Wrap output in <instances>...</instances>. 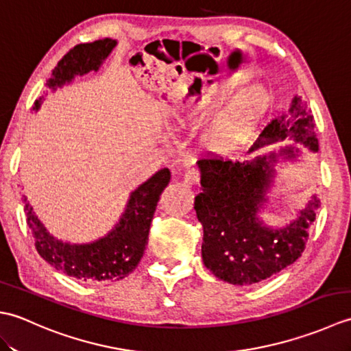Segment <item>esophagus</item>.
I'll use <instances>...</instances> for the list:
<instances>
[{"label":"esophagus","instance_id":"esophagus-1","mask_svg":"<svg viewBox=\"0 0 351 351\" xmlns=\"http://www.w3.org/2000/svg\"><path fill=\"white\" fill-rule=\"evenodd\" d=\"M200 180V173L196 170V169H189L184 171L182 175V182L187 184V185H195L197 184Z\"/></svg>","mask_w":351,"mask_h":351}]
</instances>
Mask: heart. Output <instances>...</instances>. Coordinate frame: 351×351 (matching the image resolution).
<instances>
[{
  "label": "heart",
  "instance_id": "obj_1",
  "mask_svg": "<svg viewBox=\"0 0 351 351\" xmlns=\"http://www.w3.org/2000/svg\"><path fill=\"white\" fill-rule=\"evenodd\" d=\"M235 84L223 90H205L199 101L171 110V126L176 132H193L221 116L205 134L204 143L213 152H226L247 140L264 121L271 106V93L258 86L241 88L232 98Z\"/></svg>",
  "mask_w": 351,
  "mask_h": 351
}]
</instances>
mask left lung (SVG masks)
Returning <instances> with one entry per match:
<instances>
[{
	"label": "left lung",
	"instance_id": "left-lung-1",
	"mask_svg": "<svg viewBox=\"0 0 351 351\" xmlns=\"http://www.w3.org/2000/svg\"><path fill=\"white\" fill-rule=\"evenodd\" d=\"M314 126L308 104L294 96L288 113L274 116L250 151L287 137L317 151ZM279 155L294 158L295 154L288 146L279 154L256 156L247 162L223 161L217 156L199 160L202 193L196 196L195 210L204 228L202 258L205 267L220 280L252 285L302 256L319 205L317 197L283 229H268L258 220L274 176L273 162Z\"/></svg>",
	"mask_w": 351,
	"mask_h": 351
}]
</instances>
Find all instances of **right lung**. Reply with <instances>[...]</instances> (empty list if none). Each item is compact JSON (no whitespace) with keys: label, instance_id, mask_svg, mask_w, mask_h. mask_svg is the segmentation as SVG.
I'll use <instances>...</instances> for the list:
<instances>
[{"label":"right lung","instance_id":"1","mask_svg":"<svg viewBox=\"0 0 351 351\" xmlns=\"http://www.w3.org/2000/svg\"><path fill=\"white\" fill-rule=\"evenodd\" d=\"M116 47V40L102 39L73 47L52 71L47 87L56 90L75 75L98 71L104 58ZM43 98V96H42ZM42 98L33 110H39ZM170 181V170L164 167L131 193L123 217L111 232L90 244H69L52 237L24 196L27 223L34 237L39 255L57 270L86 282L121 280L136 270L146 250L149 229L162 190Z\"/></svg>","mask_w":351,"mask_h":351}]
</instances>
